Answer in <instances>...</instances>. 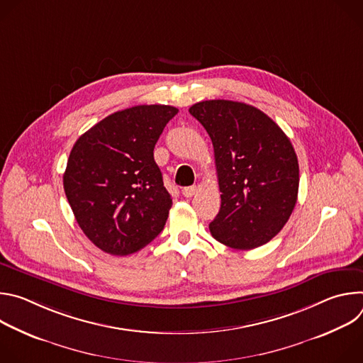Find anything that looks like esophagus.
I'll list each match as a JSON object with an SVG mask.
<instances>
[{"mask_svg":"<svg viewBox=\"0 0 363 363\" xmlns=\"http://www.w3.org/2000/svg\"><path fill=\"white\" fill-rule=\"evenodd\" d=\"M195 192H196V186H195V185L186 186V188L182 189V194H184V196H186V198H191L192 195H195Z\"/></svg>","mask_w":363,"mask_h":363,"instance_id":"34e87169","label":"esophagus"}]
</instances>
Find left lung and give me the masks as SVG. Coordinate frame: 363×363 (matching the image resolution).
<instances>
[{
	"label": "left lung",
	"mask_w": 363,
	"mask_h": 363,
	"mask_svg": "<svg viewBox=\"0 0 363 363\" xmlns=\"http://www.w3.org/2000/svg\"><path fill=\"white\" fill-rule=\"evenodd\" d=\"M189 113L214 146L221 208L211 235L235 250L269 242L297 201L298 162L290 139L264 112L241 101L203 100Z\"/></svg>",
	"instance_id": "obj_1"
}]
</instances>
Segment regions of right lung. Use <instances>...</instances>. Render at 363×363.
I'll use <instances>...</instances> for the list:
<instances>
[{"instance_id": "1", "label": "right lung", "mask_w": 363, "mask_h": 363, "mask_svg": "<svg viewBox=\"0 0 363 363\" xmlns=\"http://www.w3.org/2000/svg\"><path fill=\"white\" fill-rule=\"evenodd\" d=\"M177 113L167 105L119 111L73 145L65 192L79 227L105 252L129 255L164 230L172 198L153 147Z\"/></svg>"}]
</instances>
